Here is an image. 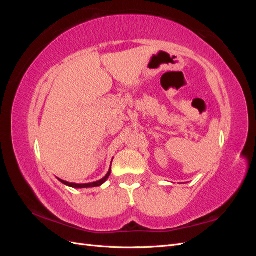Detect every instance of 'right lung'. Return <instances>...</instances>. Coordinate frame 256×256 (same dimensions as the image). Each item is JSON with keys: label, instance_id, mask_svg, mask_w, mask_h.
I'll use <instances>...</instances> for the list:
<instances>
[{"label": "right lung", "instance_id": "add662e5", "mask_svg": "<svg viewBox=\"0 0 256 256\" xmlns=\"http://www.w3.org/2000/svg\"><path fill=\"white\" fill-rule=\"evenodd\" d=\"M111 164H112V161H111ZM111 174V166L109 168V171H108V173L106 174V176L104 178H102L100 180H97V182H88V184H74V182H66V180H60V178H58V180L62 182L66 186H68V187H72V188H76V189H82V188H92V187H99V186H102V184L106 182V180L109 178Z\"/></svg>", "mask_w": 256, "mask_h": 256}]
</instances>
